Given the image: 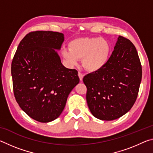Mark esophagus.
I'll use <instances>...</instances> for the list:
<instances>
[{
  "label": "esophagus",
  "mask_w": 153,
  "mask_h": 153,
  "mask_svg": "<svg viewBox=\"0 0 153 153\" xmlns=\"http://www.w3.org/2000/svg\"><path fill=\"white\" fill-rule=\"evenodd\" d=\"M78 76H79V77L80 81H82L83 77H84V74H82L81 72H78Z\"/></svg>",
  "instance_id": "34e87169"
}]
</instances>
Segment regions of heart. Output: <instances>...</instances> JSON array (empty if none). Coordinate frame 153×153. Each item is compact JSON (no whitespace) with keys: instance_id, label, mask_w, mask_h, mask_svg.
<instances>
[{"instance_id":"heart-1","label":"heart","mask_w":153,"mask_h":153,"mask_svg":"<svg viewBox=\"0 0 153 153\" xmlns=\"http://www.w3.org/2000/svg\"><path fill=\"white\" fill-rule=\"evenodd\" d=\"M69 49H64L63 56L71 65L82 59V65L90 72L101 69L107 63L111 46L107 40L100 38H79L71 41Z\"/></svg>"}]
</instances>
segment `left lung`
Masks as SVG:
<instances>
[{
	"label": "left lung",
	"instance_id": "left-lung-1",
	"mask_svg": "<svg viewBox=\"0 0 153 153\" xmlns=\"http://www.w3.org/2000/svg\"><path fill=\"white\" fill-rule=\"evenodd\" d=\"M141 79L142 65L135 46L120 36L105 66L83 78L90 112L101 120L121 117L135 103Z\"/></svg>",
	"mask_w": 153,
	"mask_h": 153
}]
</instances>
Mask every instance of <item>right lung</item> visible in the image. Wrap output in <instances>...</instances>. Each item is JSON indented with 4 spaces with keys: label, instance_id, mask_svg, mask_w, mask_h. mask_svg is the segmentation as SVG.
<instances>
[{
    "label": "right lung",
    "instance_id": "obj_1",
    "mask_svg": "<svg viewBox=\"0 0 153 153\" xmlns=\"http://www.w3.org/2000/svg\"><path fill=\"white\" fill-rule=\"evenodd\" d=\"M64 40L62 33L31 32L21 41L11 63L14 96L21 108L39 122L61 115L67 97L78 84V72L63 65L55 49Z\"/></svg>",
    "mask_w": 153,
    "mask_h": 153
}]
</instances>
